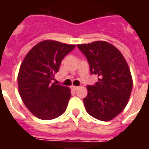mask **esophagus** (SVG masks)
<instances>
[{"label": "esophagus", "mask_w": 149, "mask_h": 149, "mask_svg": "<svg viewBox=\"0 0 149 149\" xmlns=\"http://www.w3.org/2000/svg\"><path fill=\"white\" fill-rule=\"evenodd\" d=\"M72 89H73V90H77V89H78L79 88V87L78 86H75V85H72Z\"/></svg>", "instance_id": "obj_1"}]
</instances>
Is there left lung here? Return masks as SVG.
<instances>
[{
    "instance_id": "1",
    "label": "left lung",
    "mask_w": 149,
    "mask_h": 149,
    "mask_svg": "<svg viewBox=\"0 0 149 149\" xmlns=\"http://www.w3.org/2000/svg\"><path fill=\"white\" fill-rule=\"evenodd\" d=\"M89 63L92 74L98 76L95 85H88L85 109L94 118L108 121L125 109L132 89L128 63L117 48L104 40L77 45Z\"/></svg>"
}]
</instances>
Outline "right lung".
Segmentation results:
<instances>
[{
	"instance_id": "1",
	"label": "right lung",
	"mask_w": 149,
	"mask_h": 149,
	"mask_svg": "<svg viewBox=\"0 0 149 149\" xmlns=\"http://www.w3.org/2000/svg\"><path fill=\"white\" fill-rule=\"evenodd\" d=\"M75 47L45 40L33 46L24 56L17 76L19 94L24 105L37 118L52 120L65 112L71 90L52 83V80L63 58Z\"/></svg>"
}]
</instances>
